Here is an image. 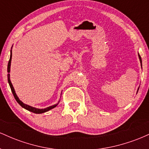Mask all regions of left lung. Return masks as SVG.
I'll return each mask as SVG.
<instances>
[{
	"mask_svg": "<svg viewBox=\"0 0 149 149\" xmlns=\"http://www.w3.org/2000/svg\"><path fill=\"white\" fill-rule=\"evenodd\" d=\"M138 57H139V61H140V64H141V67L142 68V61H141V57H140L139 52H138ZM139 88H138V89H137V91H136V94H137L138 90H139Z\"/></svg>",
	"mask_w": 149,
	"mask_h": 149,
	"instance_id": "1",
	"label": "left lung"
}]
</instances>
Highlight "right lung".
Here are the masks:
<instances>
[{"mask_svg": "<svg viewBox=\"0 0 149 149\" xmlns=\"http://www.w3.org/2000/svg\"><path fill=\"white\" fill-rule=\"evenodd\" d=\"M13 46H12L11 49H10V60H9V61H8V83H9V85H10V89H11V91H12V92H13V95H14V97H15V100H16L17 102V103L19 104V105L21 106L22 108H24V109H26V110L29 111H31V112H33V113H37V114L43 113L47 112V111H48L51 110V109H54V108L57 107V106L58 105V104L59 103V102H60V100L58 101V102H57V104H54V105L49 106V107H47V108H45V109H38V108L33 107H31V106L27 105V104H25L24 103H23V102H22V101L19 100V97H17V95L16 92H15L14 87H13V84H12L11 81H10V74H9V73L10 72V66H11L12 49H13ZM60 98H61V97H60Z\"/></svg>", "mask_w": 149, "mask_h": 149, "instance_id": "obj_1", "label": "right lung"}]
</instances>
